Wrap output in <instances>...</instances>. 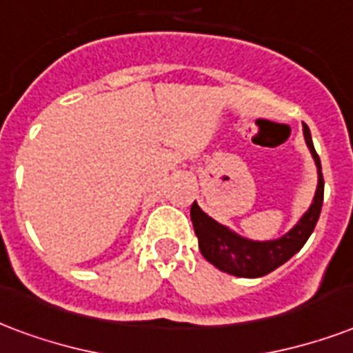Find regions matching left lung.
<instances>
[{
  "label": "left lung",
  "mask_w": 353,
  "mask_h": 353,
  "mask_svg": "<svg viewBox=\"0 0 353 353\" xmlns=\"http://www.w3.org/2000/svg\"><path fill=\"white\" fill-rule=\"evenodd\" d=\"M303 133H305L308 150L316 163L318 186L314 192L312 203L288 233L271 241H254L236 233L223 223L216 222L214 218L203 212L201 207L194 201L190 216L194 223L195 236L199 241V250L203 258L207 259L208 263L214 265L216 269L233 276H241V279H259L293 258L303 248V244L307 243L308 236L312 235L316 222L320 218L321 203H323V176H321L320 158L314 150L308 125H303Z\"/></svg>",
  "instance_id": "8db88e82"
}]
</instances>
